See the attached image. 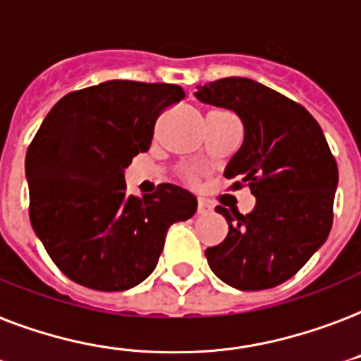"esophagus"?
I'll return each instance as SVG.
<instances>
[{
    "mask_svg": "<svg viewBox=\"0 0 361 361\" xmlns=\"http://www.w3.org/2000/svg\"><path fill=\"white\" fill-rule=\"evenodd\" d=\"M212 208L210 204L206 202V200L199 199V204H197V214H200V216H206V214H210Z\"/></svg>",
    "mask_w": 361,
    "mask_h": 361,
    "instance_id": "obj_1",
    "label": "esophagus"
}]
</instances>
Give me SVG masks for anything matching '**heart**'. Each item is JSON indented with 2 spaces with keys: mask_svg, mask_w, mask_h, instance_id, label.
<instances>
[{
  "mask_svg": "<svg viewBox=\"0 0 361 361\" xmlns=\"http://www.w3.org/2000/svg\"><path fill=\"white\" fill-rule=\"evenodd\" d=\"M187 176H189V178H191V180H192V178H195V174H192V172H189V174H187Z\"/></svg>",
  "mask_w": 361,
  "mask_h": 361,
  "instance_id": "obj_1",
  "label": "heart"
}]
</instances>
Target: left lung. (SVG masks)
<instances>
[{
  "instance_id": "8db88e82",
  "label": "left lung",
  "mask_w": 361,
  "mask_h": 361,
  "mask_svg": "<svg viewBox=\"0 0 361 361\" xmlns=\"http://www.w3.org/2000/svg\"><path fill=\"white\" fill-rule=\"evenodd\" d=\"M195 96L240 117L244 142L225 178H238L233 187L250 185L255 197L246 216L217 206L229 233L206 250L208 265L236 290L274 288L326 242L334 224L337 162L314 117L261 82L225 77L199 87Z\"/></svg>"
}]
</instances>
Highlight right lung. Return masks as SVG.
Listing matches in <instances>:
<instances>
[{
    "mask_svg": "<svg viewBox=\"0 0 361 361\" xmlns=\"http://www.w3.org/2000/svg\"><path fill=\"white\" fill-rule=\"evenodd\" d=\"M185 96L166 82L106 81L56 102L26 153L30 221L77 284L125 291L155 271L166 231L197 212L187 189L161 183L137 199L125 169L149 149L159 115Z\"/></svg>",
    "mask_w": 361,
    "mask_h": 361,
    "instance_id": "obj_1",
    "label": "right lung"
}]
</instances>
